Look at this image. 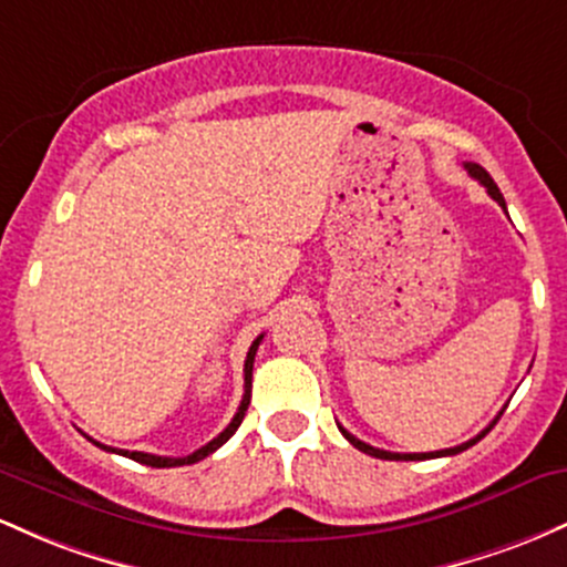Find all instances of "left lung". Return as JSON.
Segmentation results:
<instances>
[{"label":"left lung","instance_id":"8db88e82","mask_svg":"<svg viewBox=\"0 0 567 567\" xmlns=\"http://www.w3.org/2000/svg\"><path fill=\"white\" fill-rule=\"evenodd\" d=\"M466 171H468V174H472V179H476V182L482 184V187L487 189L489 198H493L495 203H498V206H504V208H506V200H504V195H501L498 184L493 182V176H489L487 171L482 168V165H476V163H466ZM495 421H498V417H495ZM495 421L489 423L487 429L482 431V434H476L474 439H468V442L457 444V447H450V450H436V453H388V450H378V447H372V444H367V442H361V439H355L353 434H348V431L342 429V425H337V429L342 431V436H346L348 442H351L355 450H361V453H367V455H372V457H383V461H402V457H404V461H423V457H442V455H457V453H463V450H468V447H472V444L480 442V439L485 436L489 429H493Z\"/></svg>","mask_w":567,"mask_h":567}]
</instances>
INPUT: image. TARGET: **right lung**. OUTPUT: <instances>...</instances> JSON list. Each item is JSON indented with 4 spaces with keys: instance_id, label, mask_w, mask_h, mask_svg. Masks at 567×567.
I'll return each instance as SVG.
<instances>
[{
    "instance_id": "add662e5",
    "label": "right lung",
    "mask_w": 567,
    "mask_h": 567,
    "mask_svg": "<svg viewBox=\"0 0 567 567\" xmlns=\"http://www.w3.org/2000/svg\"><path fill=\"white\" fill-rule=\"evenodd\" d=\"M262 337H265V334H259L257 340L251 342L249 353H246V364H244V399H240V406H238V412H235V417H233V421H230V425H227V429L221 431L219 436L212 439V442H208V444H203L200 450H195L193 455H184V457H163V455H150V453H131V450H114V447H106V444L95 442V439H91V442L95 444V447L106 450V453H117V455H125V457H131V461H136V463H144V466H152V468L189 466V463H198V461H203V457H206V455H212L214 450H219L221 444H225L227 439H230V436L235 434V431H238V425L244 423V415H246V410H249V402H251V372H254V355H257V348H259V342H262Z\"/></svg>"
}]
</instances>
